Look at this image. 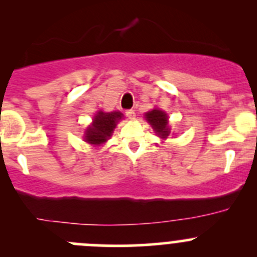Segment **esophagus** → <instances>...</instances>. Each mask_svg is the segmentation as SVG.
I'll return each instance as SVG.
<instances>
[{
	"label": "esophagus",
	"instance_id": "1",
	"mask_svg": "<svg viewBox=\"0 0 257 257\" xmlns=\"http://www.w3.org/2000/svg\"><path fill=\"white\" fill-rule=\"evenodd\" d=\"M125 115L128 116L129 119H134V118H136V112H134L133 109H128L125 112Z\"/></svg>",
	"mask_w": 257,
	"mask_h": 257
}]
</instances>
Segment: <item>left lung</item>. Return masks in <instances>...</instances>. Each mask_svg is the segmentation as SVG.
<instances>
[{"mask_svg":"<svg viewBox=\"0 0 257 257\" xmlns=\"http://www.w3.org/2000/svg\"><path fill=\"white\" fill-rule=\"evenodd\" d=\"M145 118L149 121L150 125L155 131V133L159 134L162 138H167L169 136V125H168V115L163 110L153 109L152 112L145 114Z\"/></svg>","mask_w":257,"mask_h":257,"instance_id":"obj_1","label":"left lung"}]
</instances>
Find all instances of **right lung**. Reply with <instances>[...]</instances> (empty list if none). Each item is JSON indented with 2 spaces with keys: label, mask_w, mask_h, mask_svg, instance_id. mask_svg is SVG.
Segmentation results:
<instances>
[{
  "label": "right lung",
  "mask_w": 257,
  "mask_h": 257,
  "mask_svg": "<svg viewBox=\"0 0 257 257\" xmlns=\"http://www.w3.org/2000/svg\"><path fill=\"white\" fill-rule=\"evenodd\" d=\"M120 112H98L93 119V124L85 132V142L90 144H102L112 137L116 123L121 119Z\"/></svg>",
  "instance_id": "add662e5"
}]
</instances>
